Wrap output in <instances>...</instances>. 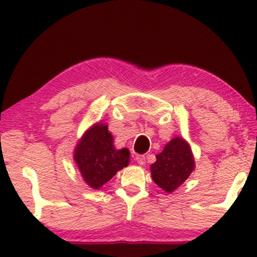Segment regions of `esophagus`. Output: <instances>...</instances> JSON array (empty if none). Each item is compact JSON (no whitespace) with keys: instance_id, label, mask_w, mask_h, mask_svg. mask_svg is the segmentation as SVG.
<instances>
[{"instance_id":"34e87169","label":"esophagus","mask_w":257,"mask_h":257,"mask_svg":"<svg viewBox=\"0 0 257 257\" xmlns=\"http://www.w3.org/2000/svg\"><path fill=\"white\" fill-rule=\"evenodd\" d=\"M136 161H137V163L139 165H144L146 163V158H145L144 155H137L136 156Z\"/></svg>"}]
</instances>
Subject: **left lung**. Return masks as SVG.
I'll use <instances>...</instances> for the list:
<instances>
[{
	"label": "left lung",
	"instance_id": "1",
	"mask_svg": "<svg viewBox=\"0 0 257 257\" xmlns=\"http://www.w3.org/2000/svg\"><path fill=\"white\" fill-rule=\"evenodd\" d=\"M194 168V158L188 144L177 137L164 147L162 153L156 155L151 172L156 185L167 193H172L186 181Z\"/></svg>",
	"mask_w": 257,
	"mask_h": 257
}]
</instances>
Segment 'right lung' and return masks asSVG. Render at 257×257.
<instances>
[{"mask_svg": "<svg viewBox=\"0 0 257 257\" xmlns=\"http://www.w3.org/2000/svg\"><path fill=\"white\" fill-rule=\"evenodd\" d=\"M127 149L116 151L107 125L98 123L85 134L75 152V160L84 180L98 189L129 163Z\"/></svg>", "mask_w": 257, "mask_h": 257, "instance_id": "add662e5", "label": "right lung"}]
</instances>
